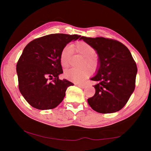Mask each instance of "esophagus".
<instances>
[{
  "label": "esophagus",
  "instance_id": "esophagus-1",
  "mask_svg": "<svg viewBox=\"0 0 151 151\" xmlns=\"http://www.w3.org/2000/svg\"><path fill=\"white\" fill-rule=\"evenodd\" d=\"M77 86H78V87H80L81 88H85L86 87V85H78Z\"/></svg>",
  "mask_w": 151,
  "mask_h": 151
}]
</instances>
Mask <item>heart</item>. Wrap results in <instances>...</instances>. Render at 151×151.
<instances>
[{"label":"heart","mask_w":151,"mask_h":151,"mask_svg":"<svg viewBox=\"0 0 151 151\" xmlns=\"http://www.w3.org/2000/svg\"><path fill=\"white\" fill-rule=\"evenodd\" d=\"M73 50L85 58V62L87 66L94 68L97 65L98 60L94 57L95 50L91 45L85 41H78L71 46L67 45L63 48L60 52V60L63 67H67L69 65L70 56ZM91 75V70L88 68H83L81 69L70 68L65 72V77L68 80L75 83H82L85 78Z\"/></svg>","instance_id":"obj_1"}]
</instances>
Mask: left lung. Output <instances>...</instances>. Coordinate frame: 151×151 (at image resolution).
I'll return each instance as SVG.
<instances>
[{
  "instance_id": "1",
  "label": "left lung",
  "mask_w": 151,
  "mask_h": 151,
  "mask_svg": "<svg viewBox=\"0 0 151 151\" xmlns=\"http://www.w3.org/2000/svg\"><path fill=\"white\" fill-rule=\"evenodd\" d=\"M98 55L95 94L88 99L94 111L112 113L122 109L134 92L137 73L136 63L128 48L121 42L104 37H81Z\"/></svg>"
}]
</instances>
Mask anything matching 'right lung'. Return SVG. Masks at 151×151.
Instances as JSON below:
<instances>
[{
  "instance_id": "obj_1",
  "label": "right lung",
  "mask_w": 151,
  "mask_h": 151,
  "mask_svg": "<svg viewBox=\"0 0 151 151\" xmlns=\"http://www.w3.org/2000/svg\"><path fill=\"white\" fill-rule=\"evenodd\" d=\"M80 37L51 34L33 40L25 47L17 63V73L20 93L30 105L48 110L63 101L66 89L74 84L58 78L63 73L60 52L68 43Z\"/></svg>"
}]
</instances>
